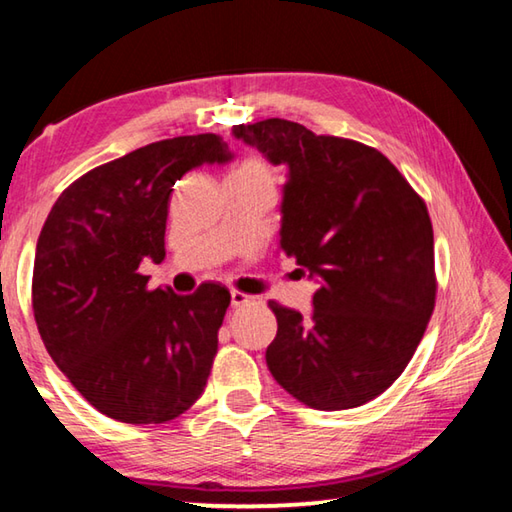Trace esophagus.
Segmentation results:
<instances>
[{
    "mask_svg": "<svg viewBox=\"0 0 512 512\" xmlns=\"http://www.w3.org/2000/svg\"><path fill=\"white\" fill-rule=\"evenodd\" d=\"M230 302H232V307H246V305H250V302H255V296H248V293L235 289L230 293Z\"/></svg>",
    "mask_w": 512,
    "mask_h": 512,
    "instance_id": "34e87169",
    "label": "esophagus"
}]
</instances>
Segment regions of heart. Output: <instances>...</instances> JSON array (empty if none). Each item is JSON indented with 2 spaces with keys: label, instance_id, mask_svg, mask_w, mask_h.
I'll list each match as a JSON object with an SVG mask.
<instances>
[{
  "label": "heart",
  "instance_id": "heart-1",
  "mask_svg": "<svg viewBox=\"0 0 512 512\" xmlns=\"http://www.w3.org/2000/svg\"><path fill=\"white\" fill-rule=\"evenodd\" d=\"M232 180H244V183H259V185H273L275 183V169L264 155L250 153L241 158L237 169L232 171Z\"/></svg>",
  "mask_w": 512,
  "mask_h": 512
}]
</instances>
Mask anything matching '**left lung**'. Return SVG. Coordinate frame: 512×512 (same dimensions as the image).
I'll list each match as a JSON object with an SVG mask.
<instances>
[{
    "mask_svg": "<svg viewBox=\"0 0 512 512\" xmlns=\"http://www.w3.org/2000/svg\"><path fill=\"white\" fill-rule=\"evenodd\" d=\"M273 164H289L280 248L320 277L314 311L271 300L266 363L318 411L375 400L409 366L436 307L427 203L384 153L289 119L235 126Z\"/></svg>",
    "mask_w": 512,
    "mask_h": 512,
    "instance_id": "left-lung-1",
    "label": "left lung"
}]
</instances>
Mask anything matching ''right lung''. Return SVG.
<instances>
[{
    "label": "right lung",
    "mask_w": 512,
    "mask_h": 512,
    "mask_svg": "<svg viewBox=\"0 0 512 512\" xmlns=\"http://www.w3.org/2000/svg\"><path fill=\"white\" fill-rule=\"evenodd\" d=\"M230 158L214 133L146 144L76 178L42 225L31 282L38 332L76 391L112 420L169 422L203 393L230 291L149 289L140 264L164 259L176 180Z\"/></svg>",
    "instance_id": "add662e5"
}]
</instances>
